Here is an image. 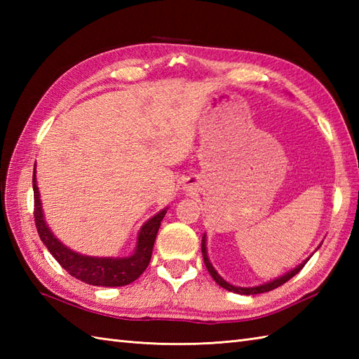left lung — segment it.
Segmentation results:
<instances>
[{"label":"left lung","instance_id":"8db88e82","mask_svg":"<svg viewBox=\"0 0 359 359\" xmlns=\"http://www.w3.org/2000/svg\"><path fill=\"white\" fill-rule=\"evenodd\" d=\"M319 247H321V243H319ZM319 247H318V248H319ZM318 248H316V250H318ZM316 250H315V251H316ZM311 255H313V253H311ZM311 255L306 259V261H302V264L294 266L293 270L287 271L285 274H282V276H279V278H276V279L265 282V284H261V285H255V287H238V285H233V284H230V282H228V280H225V279L217 273V270L215 269V266H212V264L210 262L208 250H207V234L202 236V256H203L205 265H207V270H208V273L211 274V278L215 279V280L217 282V284H219L220 287H222V288L228 290V292L238 293V294H259V293L271 292V290L280 287L282 284H285V282H287L288 279H292V278L294 276V274H297V273H299V271L302 270V266L307 264V261L311 257Z\"/></svg>","mask_w":359,"mask_h":359}]
</instances>
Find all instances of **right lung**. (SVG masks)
I'll list each match as a JSON object with an SVG mask.
<instances>
[{
  "label": "right lung",
  "mask_w": 359,
  "mask_h": 359,
  "mask_svg": "<svg viewBox=\"0 0 359 359\" xmlns=\"http://www.w3.org/2000/svg\"><path fill=\"white\" fill-rule=\"evenodd\" d=\"M36 165L34 166V196H35V225L40 239L50 255L57 259L58 264L71 274V276L77 278L79 280L86 282L89 285L97 287H123L131 284L140 274L147 270V266L151 261L152 247L157 238V231L160 228L166 208L158 211L156 216H152L144 222L139 233H137V242L135 248L129 256L125 257H112V256H88L77 253V251L66 247L65 243L60 241L55 234L52 233L48 222H46L40 191H38L36 185Z\"/></svg>",
  "instance_id": "1"
}]
</instances>
